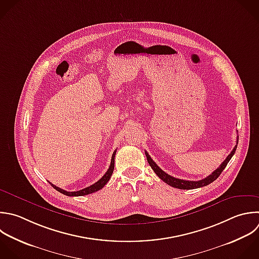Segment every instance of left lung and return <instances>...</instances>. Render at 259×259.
I'll return each instance as SVG.
<instances>
[{
    "label": "left lung",
    "mask_w": 259,
    "mask_h": 259,
    "mask_svg": "<svg viewBox=\"0 0 259 259\" xmlns=\"http://www.w3.org/2000/svg\"><path fill=\"white\" fill-rule=\"evenodd\" d=\"M238 139L237 138V144H238ZM237 149V146L234 147L233 151L229 154V156L225 159V161L219 166V168H217L210 175H208L207 177L198 180V181H190V180H183V179H179V178H175L169 174H167L166 172H164L161 168H159V166L153 161V159L150 157V155L148 154V152H145L148 163L150 164L151 168L154 170V172L158 175V177L160 179H162L165 183H167L168 185L175 187V188H179V189H194V188H198V187H202L205 185H208L209 183H211L212 181H214L222 173V171L226 168L227 164L229 163V161L231 160V158L233 157V155L235 154V151Z\"/></svg>",
    "instance_id": "obj_1"
}]
</instances>
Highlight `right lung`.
I'll list each match as a JSON object with an SVG mask.
<instances>
[{"label":"right lung","instance_id":"right-lung-1","mask_svg":"<svg viewBox=\"0 0 259 259\" xmlns=\"http://www.w3.org/2000/svg\"><path fill=\"white\" fill-rule=\"evenodd\" d=\"M115 153H116V150L113 152L112 154V157H111V163H110V166L108 168V170L106 171V173L103 175V177L101 179H99L97 182H95L94 184L84 188V189H81V190H78V191H67V190H64L56 185H54L53 183L52 186L57 189L59 192L65 194V195H68V196H83V195H87V194H90V193H93L95 191H98L99 189L103 188V186L109 181L112 173H113V169H114V157H115Z\"/></svg>","mask_w":259,"mask_h":259}]
</instances>
